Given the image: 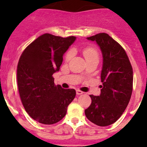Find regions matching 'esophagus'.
<instances>
[{
  "label": "esophagus",
  "mask_w": 147,
  "mask_h": 147,
  "mask_svg": "<svg viewBox=\"0 0 147 147\" xmlns=\"http://www.w3.org/2000/svg\"><path fill=\"white\" fill-rule=\"evenodd\" d=\"M83 92L81 91V90H76V94L77 95H82L83 94Z\"/></svg>",
  "instance_id": "esophagus-1"
}]
</instances>
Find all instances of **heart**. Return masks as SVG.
Here are the masks:
<instances>
[{
    "label": "heart",
    "mask_w": 147,
    "mask_h": 147,
    "mask_svg": "<svg viewBox=\"0 0 147 147\" xmlns=\"http://www.w3.org/2000/svg\"><path fill=\"white\" fill-rule=\"evenodd\" d=\"M83 54L85 56V59H90L93 57H98V53H97L96 50L93 49V47H87L83 50ZM73 56V52L71 51H68L65 56L66 60H69Z\"/></svg>",
    "instance_id": "b5f03b06"
}]
</instances>
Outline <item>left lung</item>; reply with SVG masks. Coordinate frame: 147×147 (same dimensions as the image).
I'll use <instances>...</instances> for the list:
<instances>
[{
	"instance_id": "obj_1",
	"label": "left lung",
	"mask_w": 147,
	"mask_h": 147,
	"mask_svg": "<svg viewBox=\"0 0 147 147\" xmlns=\"http://www.w3.org/2000/svg\"><path fill=\"white\" fill-rule=\"evenodd\" d=\"M87 40L99 46L103 64L101 93L90 96L91 105L85 113L93 124L109 126L121 117L129 104L132 92V67L124 49L107 34H97Z\"/></svg>"
}]
</instances>
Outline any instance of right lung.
<instances>
[{
    "label": "right lung",
    "instance_id": "1",
    "mask_svg": "<svg viewBox=\"0 0 147 147\" xmlns=\"http://www.w3.org/2000/svg\"><path fill=\"white\" fill-rule=\"evenodd\" d=\"M76 39L44 34L20 56L17 71L20 99L27 113L41 124H53L62 120L76 96L74 89L55 85L53 77Z\"/></svg>",
    "mask_w": 147,
    "mask_h": 147
}]
</instances>
